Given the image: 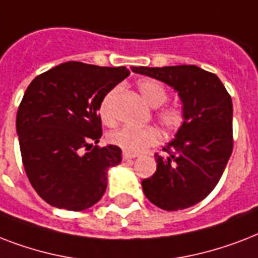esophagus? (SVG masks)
Instances as JSON below:
<instances>
[{
  "label": "esophagus",
  "instance_id": "34e87169",
  "mask_svg": "<svg viewBox=\"0 0 258 258\" xmlns=\"http://www.w3.org/2000/svg\"><path fill=\"white\" fill-rule=\"evenodd\" d=\"M137 154H128V153H123V161H130L133 158H137Z\"/></svg>",
  "mask_w": 258,
  "mask_h": 258
}]
</instances>
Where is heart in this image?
<instances>
[{"label": "heart", "mask_w": 258, "mask_h": 258, "mask_svg": "<svg viewBox=\"0 0 258 258\" xmlns=\"http://www.w3.org/2000/svg\"><path fill=\"white\" fill-rule=\"evenodd\" d=\"M138 89L146 103L151 107H159L167 100V92L161 83L154 82V80H141L138 83ZM117 92H119V87L111 89L103 97L99 105L101 119L107 124H112L115 121L113 103H115ZM157 119L163 127L170 131H174L183 124L184 111L179 105H166L163 108L158 109ZM161 141V131L154 125H146V127L124 125L109 134V142L128 154L143 153L150 147L157 146Z\"/></svg>", "instance_id": "heart-1"}]
</instances>
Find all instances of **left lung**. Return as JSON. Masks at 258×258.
<instances>
[{"label":"left lung","instance_id":"obj_1","mask_svg":"<svg viewBox=\"0 0 258 258\" xmlns=\"http://www.w3.org/2000/svg\"><path fill=\"white\" fill-rule=\"evenodd\" d=\"M133 71L172 87L184 111L175 139L162 150L165 155L155 154L157 171L142 180L143 192L167 212L194 206L216 187L232 155V97L216 75L200 67H133Z\"/></svg>","mask_w":258,"mask_h":258}]
</instances>
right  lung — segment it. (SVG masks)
<instances>
[{
	"instance_id": "add662e5",
	"label": "right lung",
	"mask_w": 258,
	"mask_h": 258,
	"mask_svg": "<svg viewBox=\"0 0 258 258\" xmlns=\"http://www.w3.org/2000/svg\"><path fill=\"white\" fill-rule=\"evenodd\" d=\"M130 75L125 67L62 62L26 88L17 111L22 163L30 184L49 205L82 212L100 200L107 170L121 150L99 147L103 97Z\"/></svg>"
}]
</instances>
